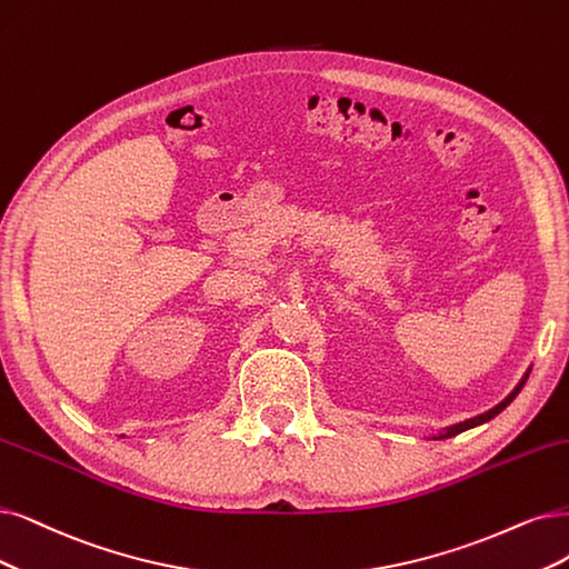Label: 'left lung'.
I'll list each match as a JSON object with an SVG mask.
<instances>
[{
  "label": "left lung",
  "instance_id": "8db88e82",
  "mask_svg": "<svg viewBox=\"0 0 569 569\" xmlns=\"http://www.w3.org/2000/svg\"><path fill=\"white\" fill-rule=\"evenodd\" d=\"M528 377H530V370L528 372H525L522 375V380L516 385V389L507 396V398H503V401L501 403H497L492 410H488V412H482V415H476V417H471V419H465V422H459V425H452V427H448V429H443V431H440L438 436H433V440H440V438H450V436H457V433H461V431H467V429H473V427H478V425H486V422H490V419L492 417H497L503 408H507L511 401H513V398L518 396V391L522 389V385L525 382H528Z\"/></svg>",
  "mask_w": 569,
  "mask_h": 569
}]
</instances>
